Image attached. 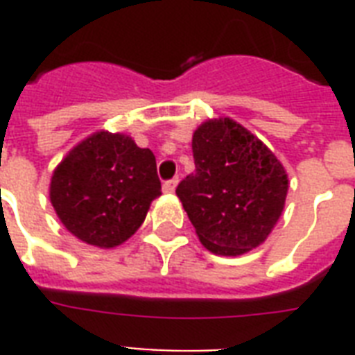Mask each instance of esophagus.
I'll use <instances>...</instances> for the list:
<instances>
[{
    "mask_svg": "<svg viewBox=\"0 0 355 355\" xmlns=\"http://www.w3.org/2000/svg\"><path fill=\"white\" fill-rule=\"evenodd\" d=\"M178 180L177 178H173V180H167L166 184H164V193H173L175 191V188H177Z\"/></svg>",
    "mask_w": 355,
    "mask_h": 355,
    "instance_id": "obj_1",
    "label": "esophagus"
}]
</instances>
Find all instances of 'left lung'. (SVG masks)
I'll list each match as a JSON object with an SVG mask.
<instances>
[{"instance_id": "8db88e82", "label": "left lung", "mask_w": 355, "mask_h": 355, "mask_svg": "<svg viewBox=\"0 0 355 355\" xmlns=\"http://www.w3.org/2000/svg\"><path fill=\"white\" fill-rule=\"evenodd\" d=\"M195 171L177 195L199 241L241 256L269 237L286 206L287 173L275 153L230 118L208 119L191 139Z\"/></svg>"}]
</instances>
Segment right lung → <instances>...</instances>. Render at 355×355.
<instances>
[{"mask_svg":"<svg viewBox=\"0 0 355 355\" xmlns=\"http://www.w3.org/2000/svg\"><path fill=\"white\" fill-rule=\"evenodd\" d=\"M160 195L155 155L127 134L108 130L75 145L49 184V200L66 230L99 248L127 241Z\"/></svg>","mask_w":355,"mask_h":355,"instance_id":"add662e5","label":"right lung"}]
</instances>
